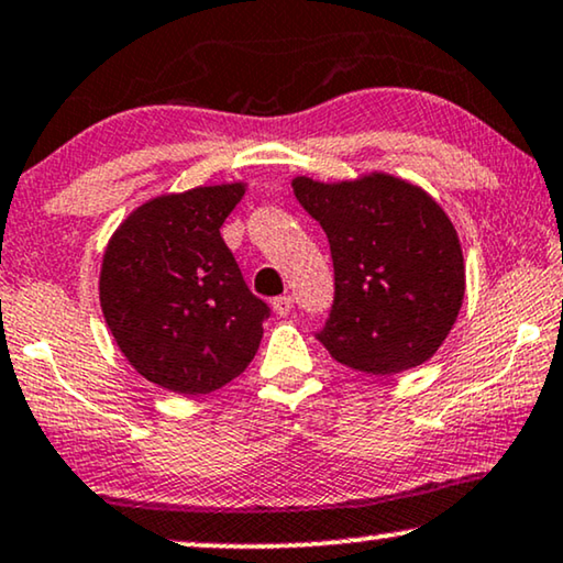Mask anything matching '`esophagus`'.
I'll list each match as a JSON object with an SVG mask.
<instances>
[{
	"instance_id": "obj_1",
	"label": "esophagus",
	"mask_w": 563,
	"mask_h": 563,
	"mask_svg": "<svg viewBox=\"0 0 563 563\" xmlns=\"http://www.w3.org/2000/svg\"><path fill=\"white\" fill-rule=\"evenodd\" d=\"M273 311L277 313V317H288L290 311H294V298L290 296H277L273 301Z\"/></svg>"
}]
</instances>
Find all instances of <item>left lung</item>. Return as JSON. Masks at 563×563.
<instances>
[{
    "label": "left lung",
    "mask_w": 563,
    "mask_h": 563,
    "mask_svg": "<svg viewBox=\"0 0 563 563\" xmlns=\"http://www.w3.org/2000/svg\"><path fill=\"white\" fill-rule=\"evenodd\" d=\"M294 192L332 250L334 303L317 332L329 355L371 376L430 360L466 294L461 242L443 208L384 172L352 183L296 177Z\"/></svg>",
    "instance_id": "obj_1"
}]
</instances>
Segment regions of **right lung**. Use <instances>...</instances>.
<instances>
[{"mask_svg":"<svg viewBox=\"0 0 563 563\" xmlns=\"http://www.w3.org/2000/svg\"><path fill=\"white\" fill-rule=\"evenodd\" d=\"M244 183L139 206L110 236L100 306L120 352L152 384L203 396L242 376L269 306L246 288L221 227Z\"/></svg>","mask_w":563,"mask_h":563,"instance_id":"1","label":"right lung"}]
</instances>
